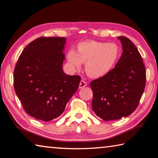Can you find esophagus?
I'll use <instances>...</instances> for the list:
<instances>
[{"label": "esophagus", "instance_id": "1", "mask_svg": "<svg viewBox=\"0 0 158 158\" xmlns=\"http://www.w3.org/2000/svg\"><path fill=\"white\" fill-rule=\"evenodd\" d=\"M86 86H87V83L85 81V80H81L79 85V89H83L84 87H85Z\"/></svg>", "mask_w": 158, "mask_h": 158}]
</instances>
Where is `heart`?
Segmentation results:
<instances>
[{
	"mask_svg": "<svg viewBox=\"0 0 158 158\" xmlns=\"http://www.w3.org/2000/svg\"><path fill=\"white\" fill-rule=\"evenodd\" d=\"M77 51L69 50L67 60L73 69H79L86 63L85 71L92 78H101L107 75L114 67L120 57V48L115 43L94 40L80 42Z\"/></svg>",
	"mask_w": 158,
	"mask_h": 158,
	"instance_id": "b5f03b06",
	"label": "heart"
}]
</instances>
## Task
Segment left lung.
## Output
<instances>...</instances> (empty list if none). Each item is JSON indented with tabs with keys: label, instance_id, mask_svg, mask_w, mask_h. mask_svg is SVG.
Returning a JSON list of instances; mask_svg holds the SVG:
<instances>
[{
	"label": "left lung",
	"instance_id": "1",
	"mask_svg": "<svg viewBox=\"0 0 158 158\" xmlns=\"http://www.w3.org/2000/svg\"><path fill=\"white\" fill-rule=\"evenodd\" d=\"M118 39L123 52L115 67L90 84L93 110L105 121L119 120L134 112L145 87L146 70L137 48L127 37Z\"/></svg>",
	"mask_w": 158,
	"mask_h": 158
}]
</instances>
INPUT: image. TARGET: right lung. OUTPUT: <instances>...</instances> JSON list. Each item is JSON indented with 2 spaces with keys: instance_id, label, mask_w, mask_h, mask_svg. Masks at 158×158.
Here are the masks:
<instances>
[{
  "instance_id": "1",
  "label": "right lung",
  "mask_w": 158,
  "mask_h": 158,
  "mask_svg": "<svg viewBox=\"0 0 158 158\" xmlns=\"http://www.w3.org/2000/svg\"><path fill=\"white\" fill-rule=\"evenodd\" d=\"M66 39L40 37L25 47L14 69L13 86L26 113L36 120L51 121L64 111L78 90L80 76L64 73Z\"/></svg>"
}]
</instances>
